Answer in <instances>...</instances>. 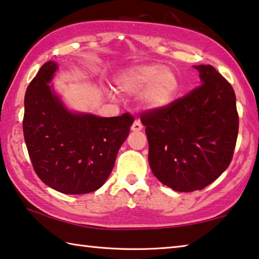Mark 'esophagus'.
<instances>
[{"label":"esophagus","mask_w":259,"mask_h":259,"mask_svg":"<svg viewBox=\"0 0 259 259\" xmlns=\"http://www.w3.org/2000/svg\"><path fill=\"white\" fill-rule=\"evenodd\" d=\"M142 129H143V124L140 123L138 120H136L133 123V125H131V130L133 131H140Z\"/></svg>","instance_id":"esophagus-1"}]
</instances>
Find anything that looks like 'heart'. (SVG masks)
Returning a JSON list of instances; mask_svg holds the SVG:
<instances>
[{
  "mask_svg": "<svg viewBox=\"0 0 259 259\" xmlns=\"http://www.w3.org/2000/svg\"><path fill=\"white\" fill-rule=\"evenodd\" d=\"M117 90L123 94L143 93V103L148 108H161L176 98L179 78L171 69L160 64L139 65L122 72L115 78Z\"/></svg>",
  "mask_w": 259,
  "mask_h": 259,
  "instance_id": "1",
  "label": "heart"
}]
</instances>
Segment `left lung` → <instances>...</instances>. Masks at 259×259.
<instances>
[{"label":"left lung","mask_w":259,"mask_h":259,"mask_svg":"<svg viewBox=\"0 0 259 259\" xmlns=\"http://www.w3.org/2000/svg\"><path fill=\"white\" fill-rule=\"evenodd\" d=\"M195 68L199 87L140 115L152 171L177 192L202 190L216 181L230 165L238 138L233 88L211 65Z\"/></svg>","instance_id":"1"}]
</instances>
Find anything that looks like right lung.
Segmentation results:
<instances>
[{"mask_svg":"<svg viewBox=\"0 0 259 259\" xmlns=\"http://www.w3.org/2000/svg\"><path fill=\"white\" fill-rule=\"evenodd\" d=\"M57 68L48 61L27 87L25 143L43 183L65 194H85L106 182L135 119L130 113L99 117L67 111L49 85Z\"/></svg>","mask_w":259,"mask_h":259,"instance_id":"1","label":"right lung"}]
</instances>
